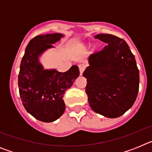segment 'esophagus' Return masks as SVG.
<instances>
[{
    "label": "esophagus",
    "instance_id": "obj_1",
    "mask_svg": "<svg viewBox=\"0 0 152 152\" xmlns=\"http://www.w3.org/2000/svg\"><path fill=\"white\" fill-rule=\"evenodd\" d=\"M78 67H79V71H80V75H82V73L84 72V70H85L86 65L84 64H80L78 65Z\"/></svg>",
    "mask_w": 152,
    "mask_h": 152
}]
</instances>
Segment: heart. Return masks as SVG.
<instances>
[{
  "mask_svg": "<svg viewBox=\"0 0 152 152\" xmlns=\"http://www.w3.org/2000/svg\"><path fill=\"white\" fill-rule=\"evenodd\" d=\"M79 48H80V50H84V49H86V48H87V45L84 43H80V45H79Z\"/></svg>",
  "mask_w": 152,
  "mask_h": 152,
  "instance_id": "obj_1",
  "label": "heart"
}]
</instances>
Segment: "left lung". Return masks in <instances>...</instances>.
Returning <instances> with one entry per match:
<instances>
[{
    "instance_id": "1",
    "label": "left lung",
    "mask_w": 152,
    "mask_h": 152,
    "mask_svg": "<svg viewBox=\"0 0 152 152\" xmlns=\"http://www.w3.org/2000/svg\"><path fill=\"white\" fill-rule=\"evenodd\" d=\"M94 38L107 44L103 50L88 57L86 93L90 107L107 118H117L129 110L136 100L139 72L135 56L123 39L111 34Z\"/></svg>"
}]
</instances>
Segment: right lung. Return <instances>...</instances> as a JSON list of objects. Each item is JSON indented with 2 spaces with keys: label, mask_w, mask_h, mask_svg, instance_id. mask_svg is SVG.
<instances>
[{
  "label": "right lung",
  "mask_w": 152,
  "mask_h": 152,
  "mask_svg": "<svg viewBox=\"0 0 152 152\" xmlns=\"http://www.w3.org/2000/svg\"><path fill=\"white\" fill-rule=\"evenodd\" d=\"M64 35L50 33L39 35L31 39L25 50L18 75V87L23 105L26 110L39 121H56L65 110L63 96L79 76L77 65L65 72L44 69L39 57Z\"/></svg>",
  "instance_id": "add662e5"
}]
</instances>
